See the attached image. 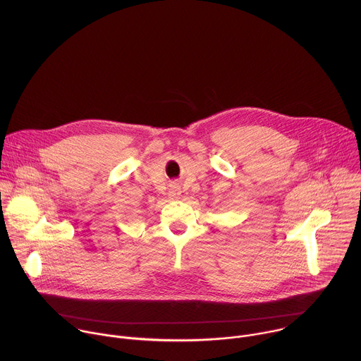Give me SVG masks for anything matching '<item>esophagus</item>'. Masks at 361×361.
<instances>
[{
    "label": "esophagus",
    "instance_id": "34e87169",
    "mask_svg": "<svg viewBox=\"0 0 361 361\" xmlns=\"http://www.w3.org/2000/svg\"><path fill=\"white\" fill-rule=\"evenodd\" d=\"M169 195H170L171 198H178V197L181 195V187H180L178 184H173L171 188H170V191H169Z\"/></svg>",
    "mask_w": 361,
    "mask_h": 361
}]
</instances>
